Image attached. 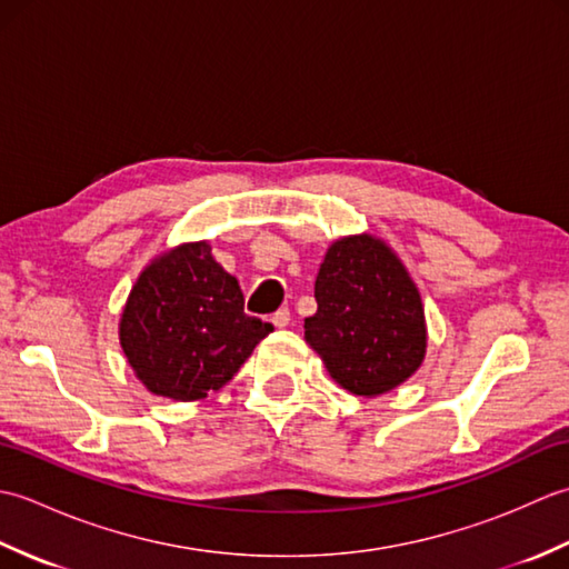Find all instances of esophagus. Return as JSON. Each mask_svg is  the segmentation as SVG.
<instances>
[{"mask_svg": "<svg viewBox=\"0 0 569 569\" xmlns=\"http://www.w3.org/2000/svg\"><path fill=\"white\" fill-rule=\"evenodd\" d=\"M271 322H273V328H278V330H281V328H286V325H288V322H291V310H288V308H281V310H276V312H273V316H271Z\"/></svg>", "mask_w": 569, "mask_h": 569, "instance_id": "obj_1", "label": "esophagus"}]
</instances>
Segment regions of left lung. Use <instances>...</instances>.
Masks as SVG:
<instances>
[{
    "label": "left lung",
    "mask_w": 569,
    "mask_h": 569,
    "mask_svg": "<svg viewBox=\"0 0 569 569\" xmlns=\"http://www.w3.org/2000/svg\"><path fill=\"white\" fill-rule=\"evenodd\" d=\"M316 300L318 312L306 318V342L349 393L371 398L391 391L426 359L420 293L379 237L332 241L316 278Z\"/></svg>",
    "instance_id": "1"
}]
</instances>
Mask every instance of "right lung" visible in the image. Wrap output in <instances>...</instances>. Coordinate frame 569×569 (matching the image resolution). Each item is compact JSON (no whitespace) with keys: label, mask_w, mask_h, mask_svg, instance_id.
I'll return each instance as SVG.
<instances>
[{"label":"right lung","mask_w":569,"mask_h":569,"mask_svg":"<svg viewBox=\"0 0 569 569\" xmlns=\"http://www.w3.org/2000/svg\"><path fill=\"white\" fill-rule=\"evenodd\" d=\"M271 330L247 316L237 278L212 259L208 241H188L139 273L119 345L151 393L200 401L220 391Z\"/></svg>","instance_id":"add662e5"}]
</instances>
